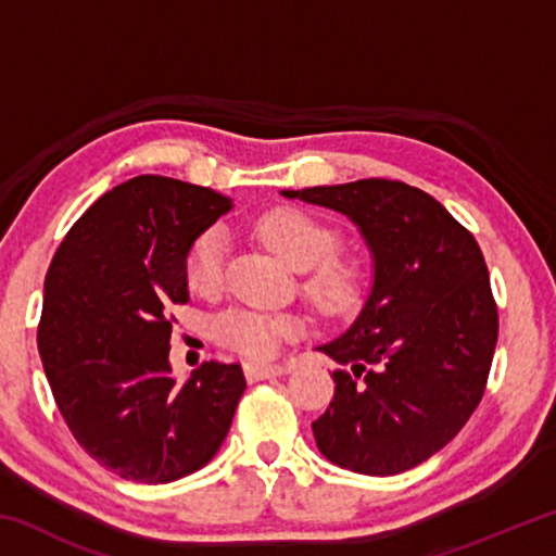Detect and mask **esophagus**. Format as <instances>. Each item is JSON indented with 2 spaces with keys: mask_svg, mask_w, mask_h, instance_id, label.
<instances>
[{
  "mask_svg": "<svg viewBox=\"0 0 556 556\" xmlns=\"http://www.w3.org/2000/svg\"><path fill=\"white\" fill-rule=\"evenodd\" d=\"M287 368H281V365H265V363H248L244 365V378L250 382H257V380H269V378H277V375H285Z\"/></svg>",
  "mask_w": 556,
  "mask_h": 556,
  "instance_id": "1",
  "label": "esophagus"
}]
</instances>
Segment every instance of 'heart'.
<instances>
[{"label":"heart","mask_w":556,"mask_h":556,"mask_svg":"<svg viewBox=\"0 0 556 556\" xmlns=\"http://www.w3.org/2000/svg\"><path fill=\"white\" fill-rule=\"evenodd\" d=\"M257 235L294 269H306L304 291L326 314H348L363 304L365 269L357 260L341 255V230L316 215L279 205L257 220ZM225 230L213 225L193 240L186 255V281L195 294H218L225 281ZM299 333L289 316H271L252 308H235L215 321V336L248 357H269L287 338Z\"/></svg>","instance_id":"heart-1"}]
</instances>
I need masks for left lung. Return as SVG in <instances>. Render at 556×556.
I'll return each mask as SVG.
<instances>
[{"label": "left lung", "mask_w": 556, "mask_h": 556, "mask_svg": "<svg viewBox=\"0 0 556 556\" xmlns=\"http://www.w3.org/2000/svg\"><path fill=\"white\" fill-rule=\"evenodd\" d=\"M361 228L375 281L361 316L318 351L336 394L312 429L318 451L365 476H394L444 448L481 402L497 306L473 235L429 193L388 178L281 191Z\"/></svg>", "instance_id": "8db88e82"}]
</instances>
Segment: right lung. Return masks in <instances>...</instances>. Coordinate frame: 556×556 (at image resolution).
Segmentation results:
<instances>
[{
    "label": "right lung",
    "mask_w": 556,
    "mask_h": 556,
    "mask_svg": "<svg viewBox=\"0 0 556 556\" xmlns=\"http://www.w3.org/2000/svg\"><path fill=\"white\" fill-rule=\"evenodd\" d=\"M232 208L211 188L135 176L73 223L43 285L39 355L75 441L112 473L172 483L228 437L244 375L211 361L178 384L168 368L186 255Z\"/></svg>",
    "instance_id": "right-lung-1"
}]
</instances>
